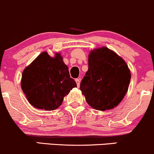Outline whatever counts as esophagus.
<instances>
[{"mask_svg": "<svg viewBox=\"0 0 154 154\" xmlns=\"http://www.w3.org/2000/svg\"><path fill=\"white\" fill-rule=\"evenodd\" d=\"M75 82H76V84H77V86H78V87H79V86H80L81 79H75Z\"/></svg>", "mask_w": 154, "mask_h": 154, "instance_id": "obj_1", "label": "esophagus"}]
</instances>
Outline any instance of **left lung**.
Segmentation results:
<instances>
[{"label": "left lung", "instance_id": "1", "mask_svg": "<svg viewBox=\"0 0 154 154\" xmlns=\"http://www.w3.org/2000/svg\"><path fill=\"white\" fill-rule=\"evenodd\" d=\"M88 70L80 89L92 108L105 111L120 104L131 79L125 61L106 47L94 49L88 55Z\"/></svg>", "mask_w": 154, "mask_h": 154}]
</instances>
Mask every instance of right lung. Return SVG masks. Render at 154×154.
I'll return each instance as SVG.
<instances>
[{
  "label": "right lung",
  "mask_w": 154,
  "mask_h": 154,
  "mask_svg": "<svg viewBox=\"0 0 154 154\" xmlns=\"http://www.w3.org/2000/svg\"><path fill=\"white\" fill-rule=\"evenodd\" d=\"M21 86L29 102L37 109H56L77 85L60 53L43 52L23 70Z\"/></svg>",
  "instance_id": "add662e5"
}]
</instances>
